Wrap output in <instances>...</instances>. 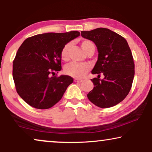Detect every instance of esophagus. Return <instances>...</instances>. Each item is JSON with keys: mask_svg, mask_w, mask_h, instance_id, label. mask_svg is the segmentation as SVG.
Listing matches in <instances>:
<instances>
[{"mask_svg": "<svg viewBox=\"0 0 152 152\" xmlns=\"http://www.w3.org/2000/svg\"><path fill=\"white\" fill-rule=\"evenodd\" d=\"M74 81H75V82H79V83H81V82H82V79H75L74 80Z\"/></svg>", "mask_w": 152, "mask_h": 152, "instance_id": "esophagus-1", "label": "esophagus"}]
</instances>
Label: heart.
<instances>
[{
	"mask_svg": "<svg viewBox=\"0 0 152 152\" xmlns=\"http://www.w3.org/2000/svg\"><path fill=\"white\" fill-rule=\"evenodd\" d=\"M72 43H66L64 46L61 48L60 51V57L63 61H68L69 58V51L71 48ZM81 46L86 53H88L91 50L95 49V45L93 43L88 39H84L81 42ZM90 70V65L86 63H76V62H71L68 64L65 67V73L74 78H82L86 75L88 70Z\"/></svg>",
	"mask_w": 152,
	"mask_h": 152,
	"instance_id": "b5f03b06",
	"label": "heart"
}]
</instances>
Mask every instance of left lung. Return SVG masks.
Masks as SVG:
<instances>
[{"label":"left lung","instance_id":"1","mask_svg":"<svg viewBox=\"0 0 152 152\" xmlns=\"http://www.w3.org/2000/svg\"><path fill=\"white\" fill-rule=\"evenodd\" d=\"M81 35L93 41L98 50V59L91 72L94 88L87 97L100 108L113 107L129 94L134 77V62L126 39L107 28L82 31ZM103 74L105 78L99 79Z\"/></svg>","mask_w":152,"mask_h":152}]
</instances>
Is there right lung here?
<instances>
[{"label":"right lung","mask_w":152,"mask_h":152,"mask_svg":"<svg viewBox=\"0 0 152 152\" xmlns=\"http://www.w3.org/2000/svg\"><path fill=\"white\" fill-rule=\"evenodd\" d=\"M80 33L50 32L26 39L13 61L12 75L16 92L31 107L47 109L61 99L73 82L68 75L57 76L61 70L60 51Z\"/></svg>","instance_id":"add662e5"}]
</instances>
